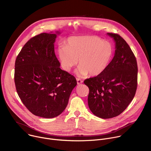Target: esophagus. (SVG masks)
Returning <instances> with one entry per match:
<instances>
[{
    "label": "esophagus",
    "instance_id": "obj_1",
    "mask_svg": "<svg viewBox=\"0 0 151 151\" xmlns=\"http://www.w3.org/2000/svg\"><path fill=\"white\" fill-rule=\"evenodd\" d=\"M76 81H77V83H78V85L81 84V83H82V82H83V81L81 80V79H79V78H76Z\"/></svg>",
    "mask_w": 151,
    "mask_h": 151
}]
</instances>
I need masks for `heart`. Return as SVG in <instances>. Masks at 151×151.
Instances as JSON below:
<instances>
[{
	"label": "heart",
	"instance_id": "heart-1",
	"mask_svg": "<svg viewBox=\"0 0 151 151\" xmlns=\"http://www.w3.org/2000/svg\"><path fill=\"white\" fill-rule=\"evenodd\" d=\"M58 57L64 70L70 72L77 65L79 76L88 73L96 76L101 74L108 67L114 54V47L109 41L94 36H72L66 45L58 48Z\"/></svg>",
	"mask_w": 151,
	"mask_h": 151
}]
</instances>
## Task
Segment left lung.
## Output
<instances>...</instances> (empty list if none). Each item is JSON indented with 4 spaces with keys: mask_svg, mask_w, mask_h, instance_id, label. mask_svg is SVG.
Returning <instances> with one entry per match:
<instances>
[{
    "mask_svg": "<svg viewBox=\"0 0 151 151\" xmlns=\"http://www.w3.org/2000/svg\"><path fill=\"white\" fill-rule=\"evenodd\" d=\"M115 42V55L100 75L84 81L89 88L88 104L94 115L112 118L120 115L133 100L137 86V63L126 41L107 33Z\"/></svg>",
    "mask_w": 151,
    "mask_h": 151,
    "instance_id": "8db88e82",
    "label": "left lung"
}]
</instances>
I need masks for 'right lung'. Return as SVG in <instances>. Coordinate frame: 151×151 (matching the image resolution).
<instances>
[{
	"label": "right lung",
	"instance_id": "add662e5",
	"mask_svg": "<svg viewBox=\"0 0 151 151\" xmlns=\"http://www.w3.org/2000/svg\"><path fill=\"white\" fill-rule=\"evenodd\" d=\"M56 37V34L42 33L32 37L15 63L14 81L19 97L31 113L45 118L64 111L77 85L73 75L60 68L54 52Z\"/></svg>",
	"mask_w": 151,
	"mask_h": 151
}]
</instances>
